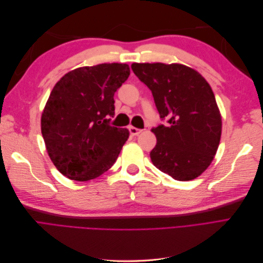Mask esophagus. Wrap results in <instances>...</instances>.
Instances as JSON below:
<instances>
[{
	"label": "esophagus",
	"instance_id": "esophagus-1",
	"mask_svg": "<svg viewBox=\"0 0 263 263\" xmlns=\"http://www.w3.org/2000/svg\"><path fill=\"white\" fill-rule=\"evenodd\" d=\"M128 129H129L130 135H133V136H137V135H139L142 132L141 129H138V128H136V127H133V126H130Z\"/></svg>",
	"mask_w": 263,
	"mask_h": 263
}]
</instances>
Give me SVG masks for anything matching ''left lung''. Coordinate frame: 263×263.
<instances>
[{
	"instance_id": "8db88e82",
	"label": "left lung",
	"mask_w": 263,
	"mask_h": 263,
	"mask_svg": "<svg viewBox=\"0 0 263 263\" xmlns=\"http://www.w3.org/2000/svg\"><path fill=\"white\" fill-rule=\"evenodd\" d=\"M132 69L153 93L166 126L153 129L157 145L151 161L178 181L197 178L209 168L220 141L221 117L212 87L186 66L133 63Z\"/></svg>"
}]
</instances>
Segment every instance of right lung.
Here are the masks:
<instances>
[{"mask_svg":"<svg viewBox=\"0 0 263 263\" xmlns=\"http://www.w3.org/2000/svg\"><path fill=\"white\" fill-rule=\"evenodd\" d=\"M129 73L126 63H102L70 71L53 86L42 134L52 163L65 177L89 181L115 163L129 132L109 123L114 94Z\"/></svg>","mask_w":263,"mask_h":263,"instance_id":"add662e5","label":"right lung"}]
</instances>
